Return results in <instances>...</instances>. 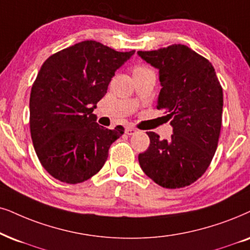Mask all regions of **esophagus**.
Listing matches in <instances>:
<instances>
[{
	"mask_svg": "<svg viewBox=\"0 0 250 250\" xmlns=\"http://www.w3.org/2000/svg\"><path fill=\"white\" fill-rule=\"evenodd\" d=\"M136 132H137V130H136L135 128H132V127H128V128H125V134L129 135V136L134 135V134H136Z\"/></svg>",
	"mask_w": 250,
	"mask_h": 250,
	"instance_id": "esophagus-1",
	"label": "esophagus"
}]
</instances>
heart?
<instances>
[{
  "mask_svg": "<svg viewBox=\"0 0 250 250\" xmlns=\"http://www.w3.org/2000/svg\"><path fill=\"white\" fill-rule=\"evenodd\" d=\"M145 69H146V68H144V67H136V68L134 69V72H137V71L145 70Z\"/></svg>",
  "mask_w": 250,
  "mask_h": 250,
  "instance_id": "heart-1",
  "label": "heart"
}]
</instances>
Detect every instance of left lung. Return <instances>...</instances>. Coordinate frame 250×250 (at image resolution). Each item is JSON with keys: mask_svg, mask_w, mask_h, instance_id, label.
Returning a JSON list of instances; mask_svg holds the SVG:
<instances>
[{"mask_svg": "<svg viewBox=\"0 0 250 250\" xmlns=\"http://www.w3.org/2000/svg\"><path fill=\"white\" fill-rule=\"evenodd\" d=\"M137 54L159 70L157 108L167 113L173 135L160 140L146 132L150 146L140 153L143 172L157 185L175 189L191 185L209 167L222 128L223 88L212 64L185 45Z\"/></svg>", "mask_w": 250, "mask_h": 250, "instance_id": "obj_1", "label": "left lung"}]
</instances>
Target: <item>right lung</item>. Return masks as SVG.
Listing matches in <instances>:
<instances>
[{
    "label": "right lung",
    "mask_w": 250,
    "mask_h": 250,
    "mask_svg": "<svg viewBox=\"0 0 250 250\" xmlns=\"http://www.w3.org/2000/svg\"><path fill=\"white\" fill-rule=\"evenodd\" d=\"M134 54L86 40L41 65L31 90L30 129L37 156L53 178L76 185L103 168L125 128L102 127L93 109L115 71Z\"/></svg>",
    "instance_id": "obj_1"
}]
</instances>
